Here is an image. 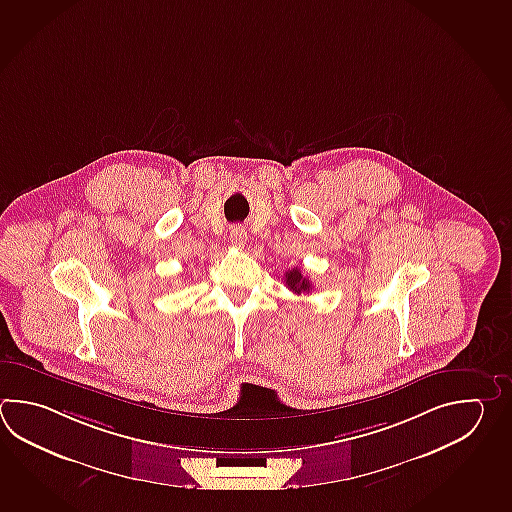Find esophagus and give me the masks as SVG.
Instances as JSON below:
<instances>
[{
  "label": "esophagus",
  "mask_w": 512,
  "mask_h": 512,
  "mask_svg": "<svg viewBox=\"0 0 512 512\" xmlns=\"http://www.w3.org/2000/svg\"><path fill=\"white\" fill-rule=\"evenodd\" d=\"M246 239H248V235H246V231L242 230V228H233L231 230L230 242L235 248H242L246 244Z\"/></svg>",
  "instance_id": "34e87169"
}]
</instances>
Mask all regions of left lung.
Instances as JSON below:
<instances>
[{
  "mask_svg": "<svg viewBox=\"0 0 512 512\" xmlns=\"http://www.w3.org/2000/svg\"><path fill=\"white\" fill-rule=\"evenodd\" d=\"M284 281H286V286L292 290V292L297 293H310L312 290V282L308 277H304L303 272L299 270V268H292V270H288L286 275H284Z\"/></svg>",
  "mask_w": 512,
  "mask_h": 512,
  "instance_id": "left-lung-1",
  "label": "left lung"
}]
</instances>
